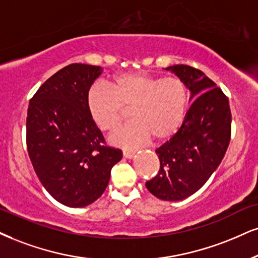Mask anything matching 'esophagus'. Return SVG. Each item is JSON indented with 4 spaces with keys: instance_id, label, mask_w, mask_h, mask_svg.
<instances>
[{
    "instance_id": "34e87169",
    "label": "esophagus",
    "mask_w": 258,
    "mask_h": 258,
    "mask_svg": "<svg viewBox=\"0 0 258 258\" xmlns=\"http://www.w3.org/2000/svg\"><path fill=\"white\" fill-rule=\"evenodd\" d=\"M135 155V152H132V151H123V157L126 158V159H132L134 158Z\"/></svg>"
}]
</instances>
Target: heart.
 <instances>
[{
    "instance_id": "obj_1",
    "label": "heart",
    "mask_w": 258,
    "mask_h": 258,
    "mask_svg": "<svg viewBox=\"0 0 258 258\" xmlns=\"http://www.w3.org/2000/svg\"><path fill=\"white\" fill-rule=\"evenodd\" d=\"M189 93L177 78H160L145 72L122 73L114 76L110 87L94 84L88 90L86 105L98 128L104 132L118 129L130 109L133 120L116 133L111 142L125 148L171 139L185 118Z\"/></svg>"
}]
</instances>
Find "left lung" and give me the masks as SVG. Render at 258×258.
<instances>
[{"instance_id": "1", "label": "left lung", "mask_w": 258, "mask_h": 258, "mask_svg": "<svg viewBox=\"0 0 258 258\" xmlns=\"http://www.w3.org/2000/svg\"><path fill=\"white\" fill-rule=\"evenodd\" d=\"M190 91L192 101L180 129L155 149L160 168L146 186L163 201H182L205 185L224 158L231 138L227 97L205 73L192 67H167Z\"/></svg>"}]
</instances>
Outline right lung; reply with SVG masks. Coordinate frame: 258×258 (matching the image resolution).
Here are the masks:
<instances>
[{
	"mask_svg": "<svg viewBox=\"0 0 258 258\" xmlns=\"http://www.w3.org/2000/svg\"><path fill=\"white\" fill-rule=\"evenodd\" d=\"M103 69L73 63L47 79L28 105L27 151L38 178L56 201L82 208L106 189L122 151L103 146L86 98Z\"/></svg>",
	"mask_w": 258,
	"mask_h": 258,
	"instance_id": "add662e5",
	"label": "right lung"
}]
</instances>
